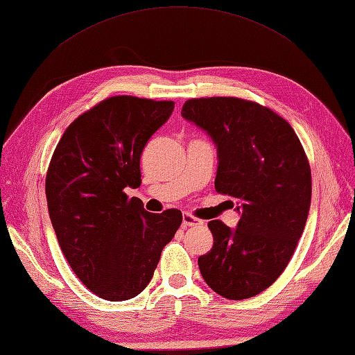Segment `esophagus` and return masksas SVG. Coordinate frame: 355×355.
Wrapping results in <instances>:
<instances>
[{
	"instance_id": "34e87169",
	"label": "esophagus",
	"mask_w": 355,
	"mask_h": 355,
	"mask_svg": "<svg viewBox=\"0 0 355 355\" xmlns=\"http://www.w3.org/2000/svg\"><path fill=\"white\" fill-rule=\"evenodd\" d=\"M182 225L184 227H200V225H204V222L199 220L198 218H194V216H191V214L184 213Z\"/></svg>"
}]
</instances>
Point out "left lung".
<instances>
[{
    "instance_id": "obj_1",
    "label": "left lung",
    "mask_w": 355,
    "mask_h": 355,
    "mask_svg": "<svg viewBox=\"0 0 355 355\" xmlns=\"http://www.w3.org/2000/svg\"><path fill=\"white\" fill-rule=\"evenodd\" d=\"M182 116L216 144L214 188L234 199L241 213L234 230L208 222L214 243L198 259L200 274L222 297H254L284 272L305 228L311 204L305 150L284 118L252 101L188 99Z\"/></svg>"
}]
</instances>
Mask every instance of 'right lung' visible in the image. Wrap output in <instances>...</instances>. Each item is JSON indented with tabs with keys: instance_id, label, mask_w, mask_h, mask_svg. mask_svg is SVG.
<instances>
[{
	"instance_id": "add662e5",
	"label": "right lung",
	"mask_w": 355,
	"mask_h": 355,
	"mask_svg": "<svg viewBox=\"0 0 355 355\" xmlns=\"http://www.w3.org/2000/svg\"><path fill=\"white\" fill-rule=\"evenodd\" d=\"M173 108V101L107 98L71 122L53 151L50 220L71 270L101 299L142 293L182 222L179 209L148 213L124 191L141 185L142 150Z\"/></svg>"
}]
</instances>
